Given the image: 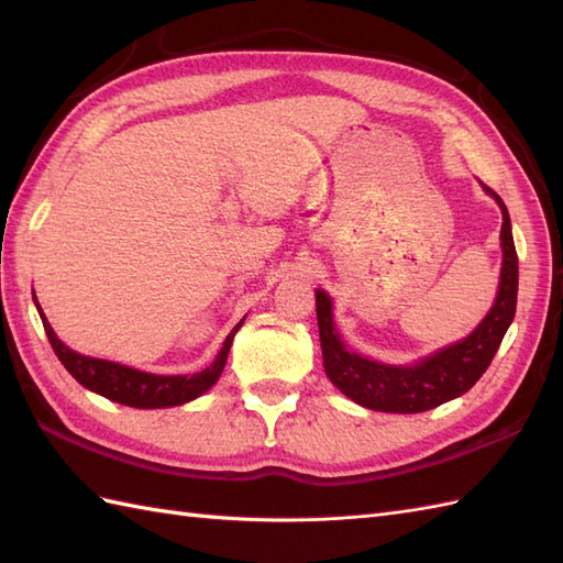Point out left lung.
Returning <instances> with one entry per match:
<instances>
[{"label": "left lung", "instance_id": "obj_1", "mask_svg": "<svg viewBox=\"0 0 563 563\" xmlns=\"http://www.w3.org/2000/svg\"><path fill=\"white\" fill-rule=\"evenodd\" d=\"M484 188L496 198L500 212H504V224H500L504 268H500V285L492 312L472 331V336L448 345L418 365H382L345 349L339 331L333 329L329 295L317 290V321L327 375L355 404L387 413H421L470 391L492 365L498 345L516 317L518 254L504 200L496 190L488 186Z\"/></svg>", "mask_w": 563, "mask_h": 563}]
</instances>
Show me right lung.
<instances>
[{
  "mask_svg": "<svg viewBox=\"0 0 563 563\" xmlns=\"http://www.w3.org/2000/svg\"><path fill=\"white\" fill-rule=\"evenodd\" d=\"M35 307H38L41 312L38 302H35ZM41 319H43V329L47 333V341H51L59 363L67 367V373L75 377L81 387L97 391L111 401L135 406V409H164V406H178L200 397L202 391H208L222 375L227 353L232 349L234 333L244 324V319L239 321V324L230 331V336L224 339L218 357H214L206 369H200V373L150 375V373H140L135 367L118 365L111 361H99V357H89V355H79L75 351H69L67 345L55 336V331L51 324H47L43 312H41Z\"/></svg>",
  "mask_w": 563,
  "mask_h": 563,
  "instance_id": "1",
  "label": "right lung"
}]
</instances>
